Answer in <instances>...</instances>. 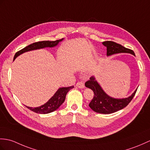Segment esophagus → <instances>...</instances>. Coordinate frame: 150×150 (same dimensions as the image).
Masks as SVG:
<instances>
[{"label": "esophagus", "mask_w": 150, "mask_h": 150, "mask_svg": "<svg viewBox=\"0 0 150 150\" xmlns=\"http://www.w3.org/2000/svg\"><path fill=\"white\" fill-rule=\"evenodd\" d=\"M76 87H77V88H79L80 89H83V88H84V87H85L84 83H83L82 81L78 82L77 83H76Z\"/></svg>", "instance_id": "34e87169"}]
</instances>
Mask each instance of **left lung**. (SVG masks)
<instances>
[{
	"mask_svg": "<svg viewBox=\"0 0 150 150\" xmlns=\"http://www.w3.org/2000/svg\"><path fill=\"white\" fill-rule=\"evenodd\" d=\"M102 44L107 47V56L119 53H130L135 55L133 50L125 48L114 41H103ZM85 86L86 88L91 89L94 92L93 98L89 104L90 108L97 113L105 114L114 113L127 107L133 99L137 91L136 89L128 98H114L107 95L94 76L90 77L89 81L85 83Z\"/></svg>",
	"mask_w": 150,
	"mask_h": 150,
	"instance_id": "left-lung-1",
	"label": "left lung"
}]
</instances>
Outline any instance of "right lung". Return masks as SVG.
<instances>
[{
    "label": "right lung",
    "instance_id": "obj_1",
    "mask_svg": "<svg viewBox=\"0 0 150 150\" xmlns=\"http://www.w3.org/2000/svg\"><path fill=\"white\" fill-rule=\"evenodd\" d=\"M63 38L61 40H56V41H38V42L34 43L33 44H30L28 45L26 47L23 48V49L19 50L17 52L15 55V57H14V59L18 57V55L22 54L24 52L33 50H36V49H40V48H43L45 47H55L57 44L60 42V41H62ZM74 86H70V87H67V88H59L57 91H56L54 96L52 97V98L48 101L47 103H45L44 105H42L40 107H29L26 106L27 108L30 109V110L33 111L34 112L39 113V114H48L52 112H54L55 110H57L58 108L60 107L62 103L64 102L66 96H67V94L69 90L74 88Z\"/></svg>",
    "mask_w": 150,
    "mask_h": 150
}]
</instances>
